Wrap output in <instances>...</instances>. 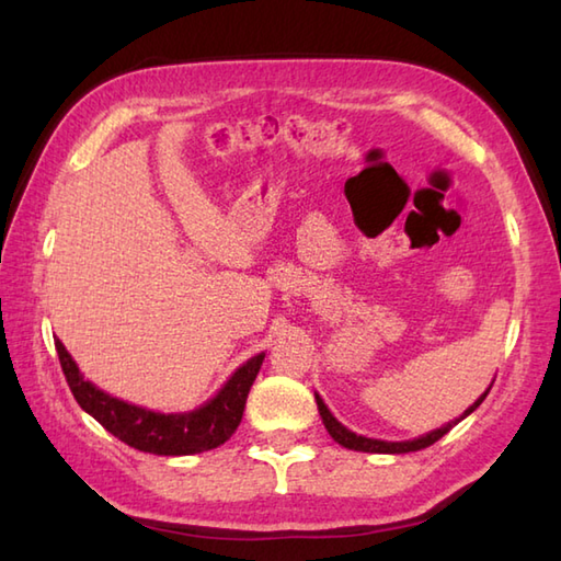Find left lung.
<instances>
[{"label": "left lung", "mask_w": 561, "mask_h": 561, "mask_svg": "<svg viewBox=\"0 0 561 561\" xmlns=\"http://www.w3.org/2000/svg\"><path fill=\"white\" fill-rule=\"evenodd\" d=\"M490 390H492V386L486 388L482 396L474 400L468 410L462 412V416L460 420H465V416H468L470 412H474L482 404V400L490 396ZM316 402H318V412H320V416H323V424H325V428H328V434L337 440L340 446H344V448H350V450H362V453H412V450H422V448H426V446H432V444H436V440L444 436V434H448L453 426H456L460 420H456V422H448L446 426H440V428H434V432H428V434H424V436H420V438H412V440H378V438H366V436H359V434H354V432H350L347 426H342L335 416H332V412L325 408V402L320 400V396H316Z\"/></svg>", "instance_id": "left-lung-1"}]
</instances>
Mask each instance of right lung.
<instances>
[{
  "label": "right lung",
  "instance_id": "obj_1",
  "mask_svg": "<svg viewBox=\"0 0 561 561\" xmlns=\"http://www.w3.org/2000/svg\"><path fill=\"white\" fill-rule=\"evenodd\" d=\"M55 350L71 396L81 404V410L89 412L105 432L125 440L127 446L153 453V456H193V453L211 450L229 440L243 420L250 386L265 359V352L248 359L202 408L183 414H161L103 392L81 376L62 342L55 340Z\"/></svg>",
  "mask_w": 561,
  "mask_h": 561
}]
</instances>
